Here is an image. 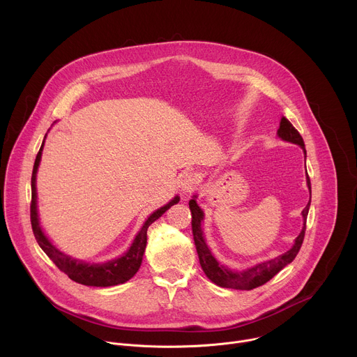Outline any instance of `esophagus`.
Instances as JSON below:
<instances>
[{
	"mask_svg": "<svg viewBox=\"0 0 357 357\" xmlns=\"http://www.w3.org/2000/svg\"><path fill=\"white\" fill-rule=\"evenodd\" d=\"M178 183H179L181 192L183 193L185 197H189L190 193L197 189V178H195V175L190 174V172L181 174L179 179H178Z\"/></svg>",
	"mask_w": 357,
	"mask_h": 357,
	"instance_id": "34e87169",
	"label": "esophagus"
}]
</instances>
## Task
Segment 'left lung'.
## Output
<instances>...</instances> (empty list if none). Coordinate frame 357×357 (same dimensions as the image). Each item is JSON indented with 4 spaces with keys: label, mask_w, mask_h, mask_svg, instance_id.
Wrapping results in <instances>:
<instances>
[{
    "label": "left lung",
    "mask_w": 357,
    "mask_h": 357,
    "mask_svg": "<svg viewBox=\"0 0 357 357\" xmlns=\"http://www.w3.org/2000/svg\"><path fill=\"white\" fill-rule=\"evenodd\" d=\"M278 137L282 141L290 142L299 145L303 149L305 158H306V149H305V142L301 134L298 132V129L289 122L287 118H282L280 126L278 129ZM306 185L309 189V193L312 197V188H310V179L306 174ZM197 195H193L192 199L189 201V209L192 215V234H193V241H195L197 252L199 256V264L208 276L209 280H212L215 284L220 287H229V289H238V290H250L257 286H262L268 280H271L276 273H279L284 266L294 262V259L296 257L303 238H305V229H306V219L310 208V199L306 205V208L302 211V218H303V226L302 231L298 235V238L294 241V245H291L290 249H287L284 253L275 256L272 259H268V261L257 262L252 266H248L245 269H231L228 266L222 265L218 259L213 256L212 250L209 249L205 234H204V219L205 213L202 208L197 202Z\"/></svg>",
    "instance_id": "left-lung-1"
}]
</instances>
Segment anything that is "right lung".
<instances>
[{
	"instance_id": "obj_1",
	"label": "right lung",
	"mask_w": 357,
	"mask_h": 357,
	"mask_svg": "<svg viewBox=\"0 0 357 357\" xmlns=\"http://www.w3.org/2000/svg\"><path fill=\"white\" fill-rule=\"evenodd\" d=\"M45 138H47V134H45ZM45 138L43 141L40 152L36 158V164H34V169H32V178H31V189H32L31 225H32V232H34L40 248L47 253V256L58 266L59 271L68 275V278L77 283H81L85 286L108 287V286H116V284L128 282L129 279L134 278V275L141 268L145 248H146L148 228L156 219H159L162 215H164L171 206L178 204L181 198L176 195L167 205L153 211L144 222L139 232L135 235L131 246H129L128 250L123 252L121 256L114 257V259H111V261H107V262H100V264L85 262V261H82V259H77L66 252L59 250L51 242V239L45 235L43 226L40 223L38 195H37V172H38V168L41 164V156H43Z\"/></svg>"
}]
</instances>
